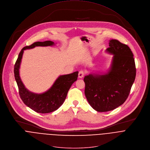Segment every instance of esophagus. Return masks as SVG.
Here are the masks:
<instances>
[{
    "instance_id": "esophagus-1",
    "label": "esophagus",
    "mask_w": 150,
    "mask_h": 150,
    "mask_svg": "<svg viewBox=\"0 0 150 150\" xmlns=\"http://www.w3.org/2000/svg\"><path fill=\"white\" fill-rule=\"evenodd\" d=\"M84 75H85L84 72H83V71H80L79 72V74H78V77H79V78H82V77H83Z\"/></svg>"
}]
</instances>
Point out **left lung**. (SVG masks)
Returning a JSON list of instances; mask_svg holds the SVG:
<instances>
[{
    "label": "left lung",
    "instance_id": "obj_1",
    "mask_svg": "<svg viewBox=\"0 0 150 150\" xmlns=\"http://www.w3.org/2000/svg\"><path fill=\"white\" fill-rule=\"evenodd\" d=\"M107 52L112 54L111 68L104 75L84 77L85 94L89 105L98 112H107L126 101L136 76L134 55L130 48L116 39L109 42Z\"/></svg>",
    "mask_w": 150,
    "mask_h": 150
}]
</instances>
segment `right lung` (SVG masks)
<instances>
[{
  "instance_id": "add662e5",
  "label": "right lung",
  "mask_w": 150,
  "mask_h": 150,
  "mask_svg": "<svg viewBox=\"0 0 150 150\" xmlns=\"http://www.w3.org/2000/svg\"><path fill=\"white\" fill-rule=\"evenodd\" d=\"M54 45V42L46 40L36 42L30 46L24 47L20 52L14 67L15 78L21 98L26 105L38 113L46 114L58 110L63 104L69 89L78 76V71L61 75L51 88L42 93L31 92L25 87L19 76V68L24 50L32 49L36 46H47Z\"/></svg>"
}]
</instances>
